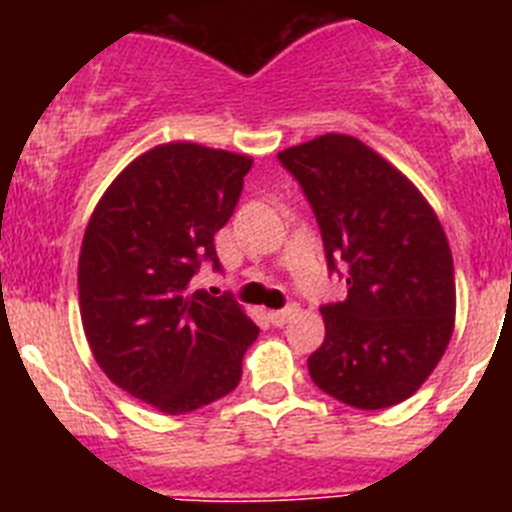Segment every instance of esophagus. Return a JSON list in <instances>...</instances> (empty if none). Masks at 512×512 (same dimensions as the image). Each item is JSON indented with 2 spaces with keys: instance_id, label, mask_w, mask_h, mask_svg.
Returning <instances> with one entry per match:
<instances>
[{
  "instance_id": "esophagus-1",
  "label": "esophagus",
  "mask_w": 512,
  "mask_h": 512,
  "mask_svg": "<svg viewBox=\"0 0 512 512\" xmlns=\"http://www.w3.org/2000/svg\"><path fill=\"white\" fill-rule=\"evenodd\" d=\"M297 312H300V307L295 305V302H292V305H287L284 307V310H274V312H269V320L274 325H284V323H289V320L295 318Z\"/></svg>"
}]
</instances>
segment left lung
<instances>
[{
	"instance_id": "8db88e82",
	"label": "left lung",
	"mask_w": 512,
	"mask_h": 512,
	"mask_svg": "<svg viewBox=\"0 0 512 512\" xmlns=\"http://www.w3.org/2000/svg\"><path fill=\"white\" fill-rule=\"evenodd\" d=\"M279 161L318 217L328 269H348L346 300L320 307L312 382L351 408H392L431 377L454 333L446 233L408 176L354 135L325 133Z\"/></svg>"
}]
</instances>
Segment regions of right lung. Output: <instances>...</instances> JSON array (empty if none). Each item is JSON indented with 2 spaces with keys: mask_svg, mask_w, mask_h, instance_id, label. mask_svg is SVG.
Wrapping results in <instances>:
<instances>
[{
  "mask_svg": "<svg viewBox=\"0 0 512 512\" xmlns=\"http://www.w3.org/2000/svg\"><path fill=\"white\" fill-rule=\"evenodd\" d=\"M253 158L200 143H161L117 174L89 217L79 310L112 384L166 415L233 392L259 328L228 295L192 289L202 261L220 269L215 233L233 215Z\"/></svg>",
  "mask_w": 512,
  "mask_h": 512,
  "instance_id": "obj_1",
  "label": "right lung"
}]
</instances>
